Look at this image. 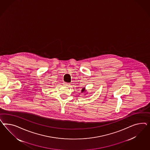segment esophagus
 Masks as SVG:
<instances>
[{
  "instance_id": "esophagus-1",
  "label": "esophagus",
  "mask_w": 150,
  "mask_h": 150,
  "mask_svg": "<svg viewBox=\"0 0 150 150\" xmlns=\"http://www.w3.org/2000/svg\"><path fill=\"white\" fill-rule=\"evenodd\" d=\"M63 85L65 86H69L70 85L69 83H68V82H63Z\"/></svg>"
}]
</instances>
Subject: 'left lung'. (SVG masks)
I'll use <instances>...</instances> for the list:
<instances>
[{
  "instance_id": "1",
  "label": "left lung",
  "mask_w": 150,
  "mask_h": 150,
  "mask_svg": "<svg viewBox=\"0 0 150 150\" xmlns=\"http://www.w3.org/2000/svg\"><path fill=\"white\" fill-rule=\"evenodd\" d=\"M85 91V88H83V89H82V90L81 91H82V92H83V91Z\"/></svg>"
}]
</instances>
